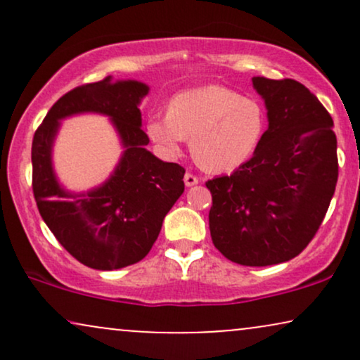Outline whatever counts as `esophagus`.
<instances>
[{
    "label": "esophagus",
    "mask_w": 360,
    "mask_h": 360,
    "mask_svg": "<svg viewBox=\"0 0 360 360\" xmlns=\"http://www.w3.org/2000/svg\"><path fill=\"white\" fill-rule=\"evenodd\" d=\"M198 183H200V179H198L196 176L191 174V172H186V176H184V184L188 186V188H191V186L198 184Z\"/></svg>",
    "instance_id": "1"
}]
</instances>
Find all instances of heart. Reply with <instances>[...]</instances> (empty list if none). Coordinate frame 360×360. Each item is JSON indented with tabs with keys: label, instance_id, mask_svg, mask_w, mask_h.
I'll list each match as a JSON object with an SVG mask.
<instances>
[{
	"label": "heart",
	"instance_id": "1",
	"mask_svg": "<svg viewBox=\"0 0 360 360\" xmlns=\"http://www.w3.org/2000/svg\"><path fill=\"white\" fill-rule=\"evenodd\" d=\"M266 118L262 106L225 86L183 91L167 113L148 120V135L169 157H177L188 137L196 162L206 171L230 172L257 150Z\"/></svg>",
	"mask_w": 360,
	"mask_h": 360
}]
</instances>
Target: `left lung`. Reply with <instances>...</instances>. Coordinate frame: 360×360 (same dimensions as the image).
<instances>
[{
    "mask_svg": "<svg viewBox=\"0 0 360 360\" xmlns=\"http://www.w3.org/2000/svg\"><path fill=\"white\" fill-rule=\"evenodd\" d=\"M269 128L233 174L206 181L210 233L226 259L272 266L301 254L323 221L338 179L333 120L295 79L252 77Z\"/></svg>",
    "mask_w": 360,
    "mask_h": 360,
    "instance_id": "8db88e82",
    "label": "left lung"
}]
</instances>
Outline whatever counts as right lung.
Instances as JSON below:
<instances>
[{
    "label": "right lung",
    "instance_id": "obj_1",
    "mask_svg": "<svg viewBox=\"0 0 360 360\" xmlns=\"http://www.w3.org/2000/svg\"><path fill=\"white\" fill-rule=\"evenodd\" d=\"M148 88L111 77L77 86L59 98L32 142V188L40 217L74 259L91 269L113 271L142 260L184 191V167L147 150L139 103ZM82 110L108 114L126 152L114 176L88 195L65 193L51 171L50 150L58 120Z\"/></svg>",
    "mask_w": 360,
    "mask_h": 360
}]
</instances>
